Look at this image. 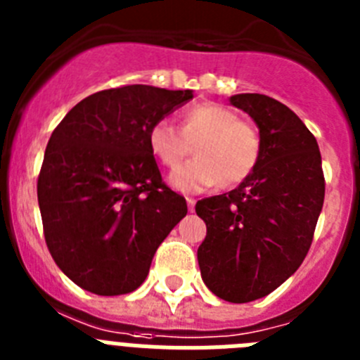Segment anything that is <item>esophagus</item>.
Returning <instances> with one entry per match:
<instances>
[{"instance_id":"1","label":"esophagus","mask_w":360,"mask_h":360,"mask_svg":"<svg viewBox=\"0 0 360 360\" xmlns=\"http://www.w3.org/2000/svg\"><path fill=\"white\" fill-rule=\"evenodd\" d=\"M195 203H196L195 198H187V207H189L191 212L195 211Z\"/></svg>"}]
</instances>
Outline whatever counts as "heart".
<instances>
[{
	"instance_id": "1",
	"label": "heart",
	"mask_w": 360,
	"mask_h": 360,
	"mask_svg": "<svg viewBox=\"0 0 360 360\" xmlns=\"http://www.w3.org/2000/svg\"><path fill=\"white\" fill-rule=\"evenodd\" d=\"M184 135L182 136L181 133ZM196 141L195 160L178 167L169 184L180 193H200L207 187L236 186L256 169L262 139L256 126L238 119V113L216 103H200L184 113L182 131L169 120H157L148 133L151 153L165 167H176Z\"/></svg>"
}]
</instances>
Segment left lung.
Listing matches in <instances>:
<instances>
[{"instance_id": "1", "label": "left lung", "mask_w": 360, "mask_h": 360, "mask_svg": "<svg viewBox=\"0 0 360 360\" xmlns=\"http://www.w3.org/2000/svg\"><path fill=\"white\" fill-rule=\"evenodd\" d=\"M262 139L256 169L225 195L203 198L207 225L198 265L209 290L229 303L265 297L303 263L324 202L316 136L288 106L266 95H232Z\"/></svg>"}]
</instances>
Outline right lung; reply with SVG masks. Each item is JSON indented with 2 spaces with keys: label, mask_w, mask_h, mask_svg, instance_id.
Listing matches in <instances>:
<instances>
[{
  "label": "right lung",
  "mask_w": 360,
  "mask_h": 360,
  "mask_svg": "<svg viewBox=\"0 0 360 360\" xmlns=\"http://www.w3.org/2000/svg\"><path fill=\"white\" fill-rule=\"evenodd\" d=\"M191 98L193 90L111 88L82 98L53 129L37 180L44 240L84 290H136L187 214L186 198L162 182L148 133Z\"/></svg>",
  "instance_id": "obj_1"
}]
</instances>
